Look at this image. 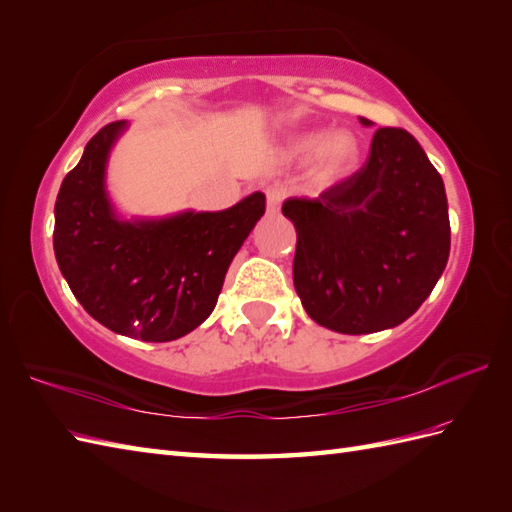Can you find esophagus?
<instances>
[{
	"label": "esophagus",
	"mask_w": 512,
	"mask_h": 512,
	"mask_svg": "<svg viewBox=\"0 0 512 512\" xmlns=\"http://www.w3.org/2000/svg\"><path fill=\"white\" fill-rule=\"evenodd\" d=\"M286 198V189L281 187V184H268L266 187V209L268 213H277L281 202Z\"/></svg>",
	"instance_id": "esophagus-1"
}]
</instances>
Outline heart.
<instances>
[{
    "mask_svg": "<svg viewBox=\"0 0 512 512\" xmlns=\"http://www.w3.org/2000/svg\"><path fill=\"white\" fill-rule=\"evenodd\" d=\"M292 154L303 160L317 158L314 178L321 184H334L352 171L358 158V140L350 132L319 129L297 136L292 143Z\"/></svg>",
    "mask_w": 512,
    "mask_h": 512,
    "instance_id": "heart-1",
    "label": "heart"
}]
</instances>
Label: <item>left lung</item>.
I'll return each mask as SVG.
<instances>
[{
  "instance_id": "left-lung-1",
  "label": "left lung",
  "mask_w": 512,
  "mask_h": 512,
  "mask_svg": "<svg viewBox=\"0 0 512 512\" xmlns=\"http://www.w3.org/2000/svg\"><path fill=\"white\" fill-rule=\"evenodd\" d=\"M281 211L297 228L292 279L301 306L334 332L396 328L449 262L444 182L405 129H376L361 171L314 200L290 198Z\"/></svg>"
}]
</instances>
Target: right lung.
Masks as SVG:
<instances>
[{
    "label": "right lung",
    "instance_id": "right-lung-1",
    "mask_svg": "<svg viewBox=\"0 0 512 512\" xmlns=\"http://www.w3.org/2000/svg\"><path fill=\"white\" fill-rule=\"evenodd\" d=\"M125 121L105 125L54 202V257L72 295L116 334L176 341L209 319L226 270L266 211L250 193L224 211L167 217L118 215L107 193V160Z\"/></svg>",
    "mask_w": 512,
    "mask_h": 512
}]
</instances>
